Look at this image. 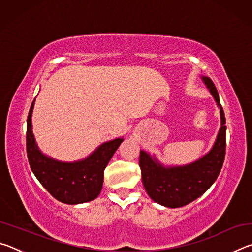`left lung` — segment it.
I'll use <instances>...</instances> for the list:
<instances>
[{"instance_id":"8db88e82","label":"left lung","mask_w":252,"mask_h":252,"mask_svg":"<svg viewBox=\"0 0 252 252\" xmlns=\"http://www.w3.org/2000/svg\"><path fill=\"white\" fill-rule=\"evenodd\" d=\"M201 80L220 110L221 126L209 152L188 164L164 165L156 156L140 150L139 164L144 189L153 201L167 208H180L201 197L217 180L224 161L227 132L224 112L211 79L201 75Z\"/></svg>"}]
</instances>
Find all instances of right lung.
Segmentation results:
<instances>
[{
    "mask_svg": "<svg viewBox=\"0 0 252 252\" xmlns=\"http://www.w3.org/2000/svg\"><path fill=\"white\" fill-rule=\"evenodd\" d=\"M35 99L30 108L27 121V153L30 167L37 180L53 197L66 204L89 202L97 198L103 186V173L123 138L100 144L82 160L63 162L40 150L32 130V113Z\"/></svg>",
    "mask_w": 252,
    "mask_h": 252,
    "instance_id": "add662e5",
    "label": "right lung"
}]
</instances>
